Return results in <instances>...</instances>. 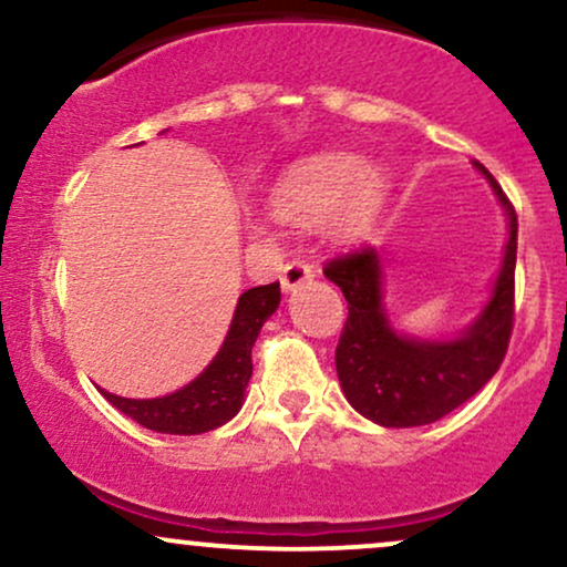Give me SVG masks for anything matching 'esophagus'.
<instances>
[{
    "mask_svg": "<svg viewBox=\"0 0 567 567\" xmlns=\"http://www.w3.org/2000/svg\"><path fill=\"white\" fill-rule=\"evenodd\" d=\"M315 277H317L315 266H309L303 261H290L282 269V279H279V282H282L285 292H292V290L303 288V285H309Z\"/></svg>",
    "mask_w": 567,
    "mask_h": 567,
    "instance_id": "obj_1",
    "label": "esophagus"
}]
</instances>
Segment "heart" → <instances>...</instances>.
Here are the masks:
<instances>
[{
  "label": "heart",
  "mask_w": 567,
  "mask_h": 567,
  "mask_svg": "<svg viewBox=\"0 0 567 567\" xmlns=\"http://www.w3.org/2000/svg\"><path fill=\"white\" fill-rule=\"evenodd\" d=\"M389 197L379 167L347 152H324L301 162L279 181L271 210L279 220L303 229L324 226L338 245H354L373 231Z\"/></svg>",
  "instance_id": "1"
}]
</instances>
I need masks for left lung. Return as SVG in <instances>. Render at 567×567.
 <instances>
[{
  "label": "left lung",
  "mask_w": 567,
  "mask_h": 567,
  "mask_svg": "<svg viewBox=\"0 0 567 567\" xmlns=\"http://www.w3.org/2000/svg\"><path fill=\"white\" fill-rule=\"evenodd\" d=\"M506 216V245L487 298L466 328L451 338L413 336L400 330L383 301V258L375 247L336 258L324 277L349 303L336 370L349 405L368 421L389 429L426 426L464 405L496 375L512 336L517 216L501 186L480 162Z\"/></svg>",
  "instance_id": "obj_1"
}]
</instances>
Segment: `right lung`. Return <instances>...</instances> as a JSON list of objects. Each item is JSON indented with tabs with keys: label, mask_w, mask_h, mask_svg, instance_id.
I'll use <instances>...</instances> for the list:
<instances>
[{
	"label": "right lung",
	"mask_w": 567,
	"mask_h": 567,
	"mask_svg": "<svg viewBox=\"0 0 567 567\" xmlns=\"http://www.w3.org/2000/svg\"><path fill=\"white\" fill-rule=\"evenodd\" d=\"M279 306V282L250 288L239 296L224 343L207 368L186 386L165 396L133 400L101 389L116 410L159 434H205L239 413L252 375V347Z\"/></svg>",
	"instance_id": "add662e5"
}]
</instances>
